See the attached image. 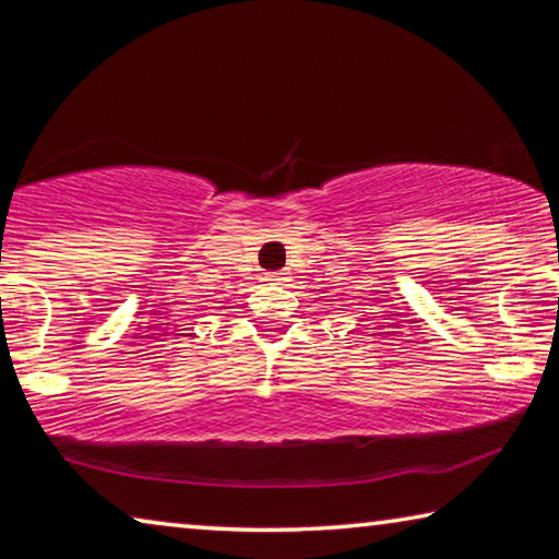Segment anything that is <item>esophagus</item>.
<instances>
[{
	"mask_svg": "<svg viewBox=\"0 0 559 559\" xmlns=\"http://www.w3.org/2000/svg\"><path fill=\"white\" fill-rule=\"evenodd\" d=\"M274 280H285V272H277V274H272Z\"/></svg>",
	"mask_w": 559,
	"mask_h": 559,
	"instance_id": "esophagus-1",
	"label": "esophagus"
}]
</instances>
